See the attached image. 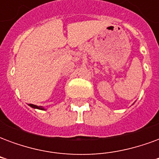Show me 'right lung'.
Masks as SVG:
<instances>
[{"label": "right lung", "mask_w": 159, "mask_h": 159, "mask_svg": "<svg viewBox=\"0 0 159 159\" xmlns=\"http://www.w3.org/2000/svg\"><path fill=\"white\" fill-rule=\"evenodd\" d=\"M30 107H31L32 108H36V109H40V110H44V108H42L41 107H37L36 105H32V104H30Z\"/></svg>", "instance_id": "1"}]
</instances>
